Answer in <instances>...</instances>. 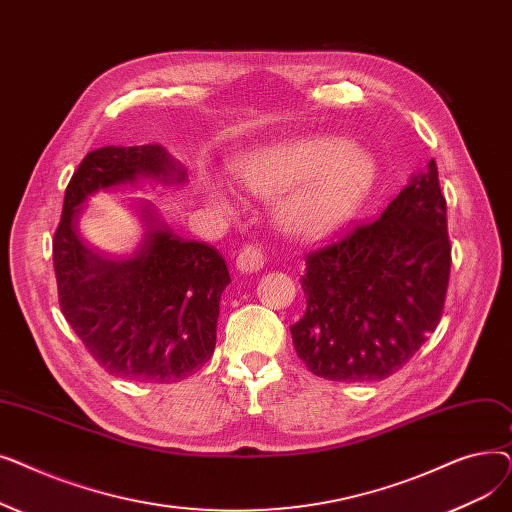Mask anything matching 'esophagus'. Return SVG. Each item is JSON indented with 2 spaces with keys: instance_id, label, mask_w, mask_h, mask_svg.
Returning <instances> with one entry per match:
<instances>
[{
  "instance_id": "esophagus-1",
  "label": "esophagus",
  "mask_w": 512,
  "mask_h": 512,
  "mask_svg": "<svg viewBox=\"0 0 512 512\" xmlns=\"http://www.w3.org/2000/svg\"><path fill=\"white\" fill-rule=\"evenodd\" d=\"M263 253L257 245H245L240 249L238 257H236V270L242 272V274H253V272H259L263 267Z\"/></svg>"
}]
</instances>
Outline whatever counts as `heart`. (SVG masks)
I'll list each match as a JSON object with an SVG mask.
<instances>
[{
	"instance_id": "heart-1",
	"label": "heart",
	"mask_w": 512,
	"mask_h": 512,
	"mask_svg": "<svg viewBox=\"0 0 512 512\" xmlns=\"http://www.w3.org/2000/svg\"><path fill=\"white\" fill-rule=\"evenodd\" d=\"M234 172L253 197L274 201L284 232L317 238L353 218L378 178V164L357 143L309 134L247 153L236 161ZM203 191L211 207L236 211V195L224 180L205 176Z\"/></svg>"
}]
</instances>
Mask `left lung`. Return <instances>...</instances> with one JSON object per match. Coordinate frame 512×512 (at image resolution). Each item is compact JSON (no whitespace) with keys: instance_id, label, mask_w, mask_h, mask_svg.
I'll use <instances>...</instances> for the list:
<instances>
[{"instance_id":"left-lung-1","label":"left lung","mask_w":512,"mask_h":512,"mask_svg":"<svg viewBox=\"0 0 512 512\" xmlns=\"http://www.w3.org/2000/svg\"><path fill=\"white\" fill-rule=\"evenodd\" d=\"M448 278L446 199L429 159L378 220L307 255L294 351L319 378L386 380L440 324Z\"/></svg>"}]
</instances>
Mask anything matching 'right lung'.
Masks as SVG:
<instances>
[{
    "label": "right lung",
    "instance_id": "obj_1",
    "mask_svg": "<svg viewBox=\"0 0 512 512\" xmlns=\"http://www.w3.org/2000/svg\"><path fill=\"white\" fill-rule=\"evenodd\" d=\"M178 186L186 170L161 145L101 147L72 174L53 236L60 309L110 375L172 384L213 355L228 265L213 247L182 240L149 199H137L141 236L124 255H103L78 236L80 205L145 182Z\"/></svg>",
    "mask_w": 512,
    "mask_h": 512
}]
</instances>
